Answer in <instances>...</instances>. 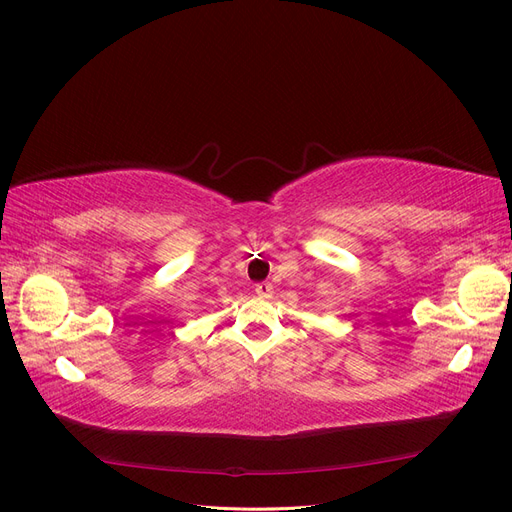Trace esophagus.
I'll use <instances>...</instances> for the list:
<instances>
[{
	"label": "esophagus",
	"instance_id": "obj_1",
	"mask_svg": "<svg viewBox=\"0 0 512 512\" xmlns=\"http://www.w3.org/2000/svg\"><path fill=\"white\" fill-rule=\"evenodd\" d=\"M255 293H257L259 297H263V299H268V297H272L274 287L270 285V282H259V285H255Z\"/></svg>",
	"mask_w": 512,
	"mask_h": 512
}]
</instances>
